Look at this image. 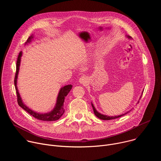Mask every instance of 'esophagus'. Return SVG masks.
<instances>
[{
  "instance_id": "34e87169",
  "label": "esophagus",
  "mask_w": 161,
  "mask_h": 161,
  "mask_svg": "<svg viewBox=\"0 0 161 161\" xmlns=\"http://www.w3.org/2000/svg\"><path fill=\"white\" fill-rule=\"evenodd\" d=\"M88 80L86 78V77L85 76H82L81 78H80L79 80V82L81 83V84H86L87 83V81Z\"/></svg>"
}]
</instances>
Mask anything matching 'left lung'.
Segmentation results:
<instances>
[{
  "mask_svg": "<svg viewBox=\"0 0 161 161\" xmlns=\"http://www.w3.org/2000/svg\"><path fill=\"white\" fill-rule=\"evenodd\" d=\"M127 37H128L129 39H131L130 36H128ZM142 94H143V93H142ZM140 98H141V97H140ZM138 103H139V101H138ZM92 108H93L94 113V114H95V115H96L97 117H98L99 119H101V120H112V119H115L119 118V117H120L124 115V114H127V113L129 112H129H127V113H124V114H120V115H118V116L109 117V116L105 115V114H103L99 113V112L96 109V108H95V107H94V106L93 105L92 103Z\"/></svg>",
  "mask_w": 161,
  "mask_h": 161,
  "instance_id": "1",
  "label": "left lung"
}]
</instances>
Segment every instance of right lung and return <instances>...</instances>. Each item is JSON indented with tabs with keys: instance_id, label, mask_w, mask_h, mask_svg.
I'll return each instance as SVG.
<instances>
[{
	"instance_id": "obj_1",
	"label": "right lung",
	"mask_w": 161,
	"mask_h": 161,
	"mask_svg": "<svg viewBox=\"0 0 161 161\" xmlns=\"http://www.w3.org/2000/svg\"><path fill=\"white\" fill-rule=\"evenodd\" d=\"M33 38V36H31L28 38L27 40V42H25V44L30 42ZM22 55V52H20L18 58H17V62H16V74H15V78H14V86H15V89L16 92V94H17V101L18 105L25 110L27 113H29L31 115L33 116L34 118L37 119V120H42V121H48V122H51V121H55L58 120L62 116V114L64 113V99L65 97L67 96V94L69 92L71 88H73V86L71 85H65L63 87H62L59 91V93L57 99V103L55 106V108L53 109L52 111H50L49 113H37L34 111H32L31 109L29 108H28L24 103H23L21 98L19 96V92L17 88V78H18V75L19 72V65H20V61H21V57Z\"/></svg>"
}]
</instances>
